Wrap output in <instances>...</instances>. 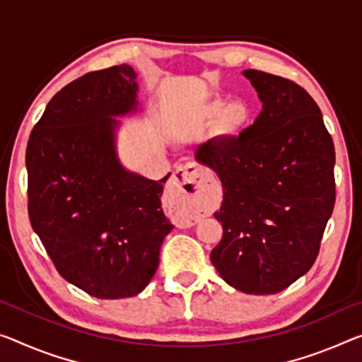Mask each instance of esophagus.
Segmentation results:
<instances>
[{
  "instance_id": "1",
  "label": "esophagus",
  "mask_w": 362,
  "mask_h": 362,
  "mask_svg": "<svg viewBox=\"0 0 362 362\" xmlns=\"http://www.w3.org/2000/svg\"><path fill=\"white\" fill-rule=\"evenodd\" d=\"M209 186L210 176L202 166L196 163L177 166L170 181V189L173 194H182L197 209H204L207 204Z\"/></svg>"
}]
</instances>
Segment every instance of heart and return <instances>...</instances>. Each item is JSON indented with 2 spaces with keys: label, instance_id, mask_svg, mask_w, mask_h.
<instances>
[{
  "label": "heart",
  "instance_id": "obj_1",
  "mask_svg": "<svg viewBox=\"0 0 362 362\" xmlns=\"http://www.w3.org/2000/svg\"><path fill=\"white\" fill-rule=\"evenodd\" d=\"M216 115H220V129L228 136H238L247 127L252 116V110L244 100H231V102L226 103L225 100L215 98L205 107L204 116L212 118Z\"/></svg>",
  "mask_w": 362,
  "mask_h": 362
}]
</instances>
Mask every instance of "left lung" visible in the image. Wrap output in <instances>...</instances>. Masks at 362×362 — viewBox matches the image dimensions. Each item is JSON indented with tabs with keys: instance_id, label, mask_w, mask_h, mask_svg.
Returning <instances> with one entry per match:
<instances>
[{
	"instance_id": "1",
	"label": "left lung",
	"mask_w": 362,
	"mask_h": 362,
	"mask_svg": "<svg viewBox=\"0 0 362 362\" xmlns=\"http://www.w3.org/2000/svg\"><path fill=\"white\" fill-rule=\"evenodd\" d=\"M262 102L238 137L212 139L196 158L218 175L223 238L210 260L247 294H274L309 272L335 205V147L314 98L296 82L246 69Z\"/></svg>"
}]
</instances>
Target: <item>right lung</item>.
I'll use <instances>...</instances> for the list:
<instances>
[{"mask_svg":"<svg viewBox=\"0 0 362 362\" xmlns=\"http://www.w3.org/2000/svg\"><path fill=\"white\" fill-rule=\"evenodd\" d=\"M131 66L93 71L61 88L27 142V196L33 231L59 275L90 296H136L158 267L173 230L163 182L124 170L118 121L137 110Z\"/></svg>","mask_w":362,"mask_h":362,"instance_id":"obj_1","label":"right lung"}]
</instances>
